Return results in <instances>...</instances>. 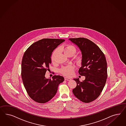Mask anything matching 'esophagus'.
<instances>
[{"label":"esophagus","instance_id":"obj_1","mask_svg":"<svg viewBox=\"0 0 126 126\" xmlns=\"http://www.w3.org/2000/svg\"><path fill=\"white\" fill-rule=\"evenodd\" d=\"M65 80H66V81H71V80H72V79L71 78H67V77H65Z\"/></svg>","mask_w":126,"mask_h":126}]
</instances>
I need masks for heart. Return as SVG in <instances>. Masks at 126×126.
<instances>
[{
  "instance_id": "1",
  "label": "heart",
  "mask_w": 126,
  "mask_h": 126,
  "mask_svg": "<svg viewBox=\"0 0 126 126\" xmlns=\"http://www.w3.org/2000/svg\"><path fill=\"white\" fill-rule=\"evenodd\" d=\"M62 50L64 51V53L68 56H73L77 52L76 48L72 45H67L65 46L64 48H62ZM58 52V50H55L52 54L51 60L53 63H54L56 61ZM76 61L78 64L80 65L82 61V58L80 56L77 57L76 58ZM74 69L75 67L73 65H68L67 66H65L62 67L60 70V72L62 74H63L65 76H70L73 74Z\"/></svg>"
}]
</instances>
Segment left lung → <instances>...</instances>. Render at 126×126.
Wrapping results in <instances>:
<instances>
[{
    "mask_svg": "<svg viewBox=\"0 0 126 126\" xmlns=\"http://www.w3.org/2000/svg\"><path fill=\"white\" fill-rule=\"evenodd\" d=\"M78 46L82 55V66L79 70L81 76L85 77L80 82L73 79L76 87L73 94L81 101L89 103L96 99L102 92L107 78V61L103 52L95 43L87 38H69Z\"/></svg>",
    "mask_w": 126,
    "mask_h": 126,
    "instance_id": "left-lung-1",
    "label": "left lung"
}]
</instances>
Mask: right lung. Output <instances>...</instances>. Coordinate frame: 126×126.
I'll return each mask as SVG.
<instances>
[{
    "label": "right lung",
    "mask_w": 126,
    "mask_h": 126,
    "mask_svg": "<svg viewBox=\"0 0 126 126\" xmlns=\"http://www.w3.org/2000/svg\"><path fill=\"white\" fill-rule=\"evenodd\" d=\"M64 39L45 38L32 44L25 52L22 61L21 76L23 84L31 98L44 103L52 99L57 92L63 77L54 75L46 79V71L49 70L52 52Z\"/></svg>",
    "instance_id": "right-lung-1"
}]
</instances>
